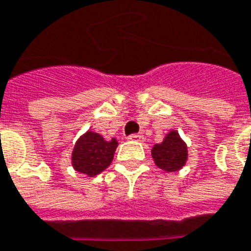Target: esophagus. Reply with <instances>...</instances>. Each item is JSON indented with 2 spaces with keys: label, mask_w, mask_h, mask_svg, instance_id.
Here are the masks:
<instances>
[{
  "label": "esophagus",
  "mask_w": 251,
  "mask_h": 251,
  "mask_svg": "<svg viewBox=\"0 0 251 251\" xmlns=\"http://www.w3.org/2000/svg\"><path fill=\"white\" fill-rule=\"evenodd\" d=\"M128 140L137 141V142H144V141H145V137H144L142 134H132V135L128 137Z\"/></svg>",
  "instance_id": "obj_1"
}]
</instances>
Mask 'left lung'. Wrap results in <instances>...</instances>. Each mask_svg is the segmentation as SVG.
<instances>
[{"mask_svg":"<svg viewBox=\"0 0 251 251\" xmlns=\"http://www.w3.org/2000/svg\"><path fill=\"white\" fill-rule=\"evenodd\" d=\"M151 152L155 165L165 172H177L187 162V145L176 130L166 134L165 140L153 145Z\"/></svg>","mask_w":251,"mask_h":251,"instance_id":"left-lung-1","label":"left lung"}]
</instances>
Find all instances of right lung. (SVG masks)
<instances>
[{
    "label": "right lung",
    "mask_w": 251,
    "mask_h": 251,
    "mask_svg": "<svg viewBox=\"0 0 251 251\" xmlns=\"http://www.w3.org/2000/svg\"><path fill=\"white\" fill-rule=\"evenodd\" d=\"M117 145L119 142L116 138L106 141L100 134L86 131L74 147L71 156L74 169L89 177L99 175L109 168Z\"/></svg>",
    "instance_id": "add662e5"
}]
</instances>
